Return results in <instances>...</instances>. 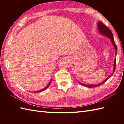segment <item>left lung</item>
I'll use <instances>...</instances> for the list:
<instances>
[{
  "mask_svg": "<svg viewBox=\"0 0 124 124\" xmlns=\"http://www.w3.org/2000/svg\"><path fill=\"white\" fill-rule=\"evenodd\" d=\"M97 29L99 30V32L101 34V35H103V36H104L105 37H107L108 38H109L110 40H111V43L113 45V46H114L115 49L116 51V56L117 53V47L115 43V40H114V37H113V35L112 33V32L108 28L106 25H105L101 21H99L98 23H97ZM116 58L115 57V59L114 60V68H113V71H112V73L111 75H110L108 77H107L106 79L104 80H103L102 81V83H100L99 84H96V85H95V84H93V85H92V84H84L81 83L80 82H79L78 80H77L79 83L81 85H82L83 86H85L87 87H88V88H92V87H96L97 86H99L100 85H101L102 84H103V83H104L106 81L108 80L113 75V73H114L115 72V70L116 69Z\"/></svg>",
  "mask_w": 124,
  "mask_h": 124,
  "instance_id": "1",
  "label": "left lung"
}]
</instances>
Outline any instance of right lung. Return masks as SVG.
<instances>
[{
  "mask_svg": "<svg viewBox=\"0 0 124 124\" xmlns=\"http://www.w3.org/2000/svg\"><path fill=\"white\" fill-rule=\"evenodd\" d=\"M51 81H52V79H51V80H50V81H49V83L48 84V85H47L45 87H44V88H43V89H40V90H39V91H35V92H34V93H39V92H43V91H45V90H46V89L49 86V85H50V84H51Z\"/></svg>",
  "mask_w": 124,
  "mask_h": 124,
  "instance_id": "right-lung-1",
  "label": "right lung"
}]
</instances>
